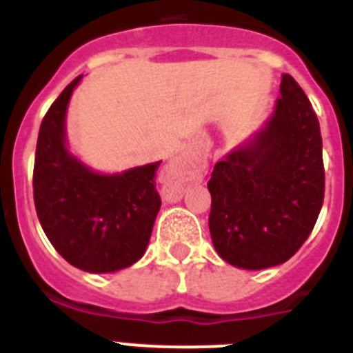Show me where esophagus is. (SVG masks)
<instances>
[{
  "instance_id": "esophagus-1",
  "label": "esophagus",
  "mask_w": 353,
  "mask_h": 353,
  "mask_svg": "<svg viewBox=\"0 0 353 353\" xmlns=\"http://www.w3.org/2000/svg\"><path fill=\"white\" fill-rule=\"evenodd\" d=\"M203 168L205 161L198 155L183 154L173 159L162 176V198L166 199L168 203L180 201L187 185L201 176Z\"/></svg>"
}]
</instances>
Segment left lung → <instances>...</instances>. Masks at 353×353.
<instances>
[{
	"label": "left lung",
	"instance_id": "1",
	"mask_svg": "<svg viewBox=\"0 0 353 353\" xmlns=\"http://www.w3.org/2000/svg\"><path fill=\"white\" fill-rule=\"evenodd\" d=\"M212 244L236 269L288 261L322 210V134L311 102L283 74L279 99L263 125L214 168L208 182Z\"/></svg>",
	"mask_w": 353,
	"mask_h": 353
}]
</instances>
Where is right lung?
<instances>
[{"mask_svg": "<svg viewBox=\"0 0 353 353\" xmlns=\"http://www.w3.org/2000/svg\"><path fill=\"white\" fill-rule=\"evenodd\" d=\"M76 77L52 102L39 130L33 196L52 248L76 269L118 272L145 254L161 196L157 162L101 173L81 161L67 141V111Z\"/></svg>", "mask_w": 353, "mask_h": 353, "instance_id": "add662e5", "label": "right lung"}]
</instances>
